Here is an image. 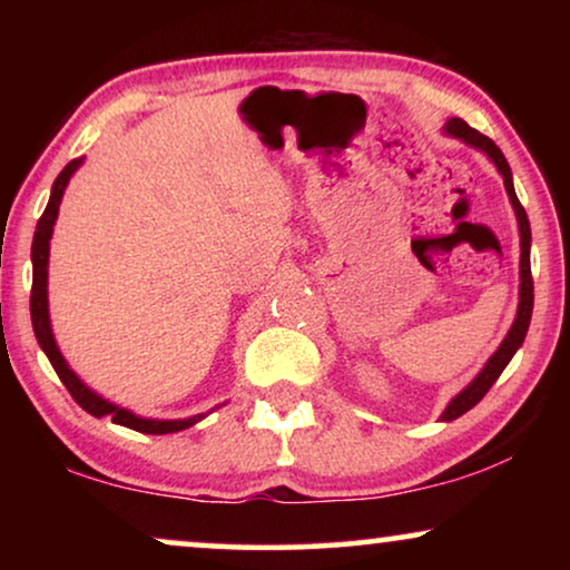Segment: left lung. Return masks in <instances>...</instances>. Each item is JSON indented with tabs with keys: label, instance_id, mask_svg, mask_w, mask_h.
<instances>
[{
	"label": "left lung",
	"instance_id": "1",
	"mask_svg": "<svg viewBox=\"0 0 570 570\" xmlns=\"http://www.w3.org/2000/svg\"><path fill=\"white\" fill-rule=\"evenodd\" d=\"M446 131L449 135H454L459 139H464L466 145L478 147L488 155L490 160L495 163L498 170H501L503 176V184H505V191H509V199L513 209H517V220H519V233H521V291H519V311H517V322H513L511 332L505 334V340L501 342V347L495 350V355L490 357L485 368L480 371V376L472 381L470 386L464 389L462 394H456L454 400L449 402L446 412H443L441 420H456L459 415H464L466 410H472L474 404H478L482 396L488 394V389L495 384V379L501 376L505 365L513 357V353L521 347V342L527 337V330H529V322H532V306H534V279H532V267H529V244H532V230H529V220H527V213L524 207H521V202L517 197V191H513V181H511V168L509 163H505L503 153L498 150V145L493 139L480 135L478 129H472L470 124L464 119H451L446 124Z\"/></svg>",
	"mask_w": 570,
	"mask_h": 570
}]
</instances>
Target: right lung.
I'll use <instances>...</instances> for the list:
<instances>
[{"label":"right lung","instance_id":"1","mask_svg":"<svg viewBox=\"0 0 570 570\" xmlns=\"http://www.w3.org/2000/svg\"><path fill=\"white\" fill-rule=\"evenodd\" d=\"M80 158L77 160H69L65 170L57 176V181H53V189H51V199L49 205H46L41 220L36 225V236H33V287H30V322H33V332L38 337V345L43 347V353L49 355V361L53 365V371H57V376L61 379V384L67 386V392L72 394V400L80 404L85 412H90L92 417H104L108 415L114 420L116 425H124V428H131V431L137 433H153V435H163V433H176V431H184V428H189L194 423H199L205 415H194L189 420H145V417H137L131 415L129 410L124 407H116V404L100 400L96 392H90L88 386L82 384L80 379L75 376V371H69V365L65 357H61L57 342H53V334H51V324H49V301H46V277H49V238H51V230H53V223H57V215H59V202H61V194H65L69 178L80 166Z\"/></svg>","mask_w":570,"mask_h":570}]
</instances>
